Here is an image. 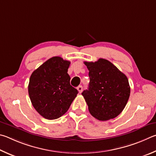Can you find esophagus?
I'll return each instance as SVG.
<instances>
[{
    "label": "esophagus",
    "instance_id": "34e87169",
    "mask_svg": "<svg viewBox=\"0 0 156 156\" xmlns=\"http://www.w3.org/2000/svg\"><path fill=\"white\" fill-rule=\"evenodd\" d=\"M77 90H78V91H79V92H80V93H81V92H82V90H83V87L81 86H78Z\"/></svg>",
    "mask_w": 156,
    "mask_h": 156
}]
</instances>
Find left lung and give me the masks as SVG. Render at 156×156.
<instances>
[{"label": "left lung", "instance_id": "left-lung-1", "mask_svg": "<svg viewBox=\"0 0 156 156\" xmlns=\"http://www.w3.org/2000/svg\"><path fill=\"white\" fill-rule=\"evenodd\" d=\"M84 64L89 70L90 83L82 95L90 113L102 121L115 118L123 110L130 95L126 75L103 58Z\"/></svg>", "mask_w": 156, "mask_h": 156}]
</instances>
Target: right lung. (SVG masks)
Returning a JSON list of instances; mask_svg holds the SVG:
<instances>
[{"label": "right lung", "mask_w": 156, "mask_h": 156, "mask_svg": "<svg viewBox=\"0 0 156 156\" xmlns=\"http://www.w3.org/2000/svg\"><path fill=\"white\" fill-rule=\"evenodd\" d=\"M70 62L53 57L35 70L29 79V95L34 108L44 118L53 120L66 112L78 90L70 85Z\"/></svg>", "instance_id": "add662e5"}]
</instances>
